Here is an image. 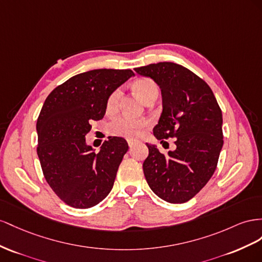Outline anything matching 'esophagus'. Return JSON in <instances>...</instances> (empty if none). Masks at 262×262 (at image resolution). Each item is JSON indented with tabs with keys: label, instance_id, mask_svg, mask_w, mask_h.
Listing matches in <instances>:
<instances>
[{
	"label": "esophagus",
	"instance_id": "esophagus-1",
	"mask_svg": "<svg viewBox=\"0 0 262 262\" xmlns=\"http://www.w3.org/2000/svg\"><path fill=\"white\" fill-rule=\"evenodd\" d=\"M127 143H128V146H129V148H132L134 145H135V141H133V140H130V139L127 140Z\"/></svg>",
	"mask_w": 262,
	"mask_h": 262
}]
</instances>
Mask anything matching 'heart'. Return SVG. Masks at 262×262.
<instances>
[{"instance_id":"heart-1","label":"heart","mask_w":262,"mask_h":262,"mask_svg":"<svg viewBox=\"0 0 262 262\" xmlns=\"http://www.w3.org/2000/svg\"><path fill=\"white\" fill-rule=\"evenodd\" d=\"M134 90L139 98L145 103L154 98H158L159 89L156 82L151 79H140L133 84ZM122 90L116 89L115 91L110 95L106 104L107 112H114L119 105V101L122 98ZM149 126L147 119H136L127 116H119L107 124L106 130L113 136L126 137L128 139H135L141 135V133Z\"/></svg>"}]
</instances>
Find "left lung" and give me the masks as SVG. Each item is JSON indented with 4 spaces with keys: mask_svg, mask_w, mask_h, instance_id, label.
Returning <instances> with one entry per match:
<instances>
[{
    "mask_svg": "<svg viewBox=\"0 0 262 262\" xmlns=\"http://www.w3.org/2000/svg\"><path fill=\"white\" fill-rule=\"evenodd\" d=\"M135 71L151 78L161 90L162 113L154 127L155 137L176 138L177 146L164 156L146 144L147 183L160 199L184 203L202 190L217 166L224 144L221 107L206 82L180 64L158 62Z\"/></svg>",
    "mask_w": 262,
    "mask_h": 262,
    "instance_id": "obj_1",
    "label": "left lung"
}]
</instances>
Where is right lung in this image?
<instances>
[{
  "label": "right lung",
  "mask_w": 262,
  "mask_h": 262,
  "mask_svg": "<svg viewBox=\"0 0 262 262\" xmlns=\"http://www.w3.org/2000/svg\"><path fill=\"white\" fill-rule=\"evenodd\" d=\"M129 69H96L77 74L51 91L37 119V155L47 183L74 208L105 199L128 150L122 137H108L100 151L85 143L92 121L104 117L110 95L130 77Z\"/></svg>",
  "instance_id": "right-lung-1"
}]
</instances>
